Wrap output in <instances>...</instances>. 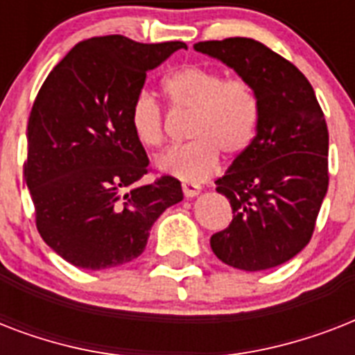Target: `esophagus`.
<instances>
[{"instance_id":"1","label":"esophagus","mask_w":355,"mask_h":355,"mask_svg":"<svg viewBox=\"0 0 355 355\" xmlns=\"http://www.w3.org/2000/svg\"><path fill=\"white\" fill-rule=\"evenodd\" d=\"M182 191L186 197H197L200 193V186L195 182H182Z\"/></svg>"}]
</instances>
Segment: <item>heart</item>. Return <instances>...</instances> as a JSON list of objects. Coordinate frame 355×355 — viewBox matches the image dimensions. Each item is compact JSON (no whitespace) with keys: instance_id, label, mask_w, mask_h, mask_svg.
Here are the masks:
<instances>
[{"instance_id":"1","label":"heart","mask_w":355,"mask_h":355,"mask_svg":"<svg viewBox=\"0 0 355 355\" xmlns=\"http://www.w3.org/2000/svg\"><path fill=\"white\" fill-rule=\"evenodd\" d=\"M173 112H191L186 136L191 141L169 149L156 160L160 171L184 182H199L216 171L219 153L239 156L252 144L258 125V97L241 77H228L202 64H186L162 80ZM128 121L145 149L166 141V116L147 92L130 105Z\"/></svg>"}]
</instances>
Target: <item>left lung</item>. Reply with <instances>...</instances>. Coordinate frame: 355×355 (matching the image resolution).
Instances as JSON below:
<instances>
[{"instance_id":"8db88e82","label":"left lung","mask_w":355,"mask_h":355,"mask_svg":"<svg viewBox=\"0 0 355 355\" xmlns=\"http://www.w3.org/2000/svg\"><path fill=\"white\" fill-rule=\"evenodd\" d=\"M234 68L258 97V125L248 149L217 178L232 223L211 236L223 263L265 270L297 256L313 236L328 191V125L300 69L252 38L195 44Z\"/></svg>"}]
</instances>
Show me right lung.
<instances>
[{
    "instance_id": "add662e5",
    "label": "right lung",
    "mask_w": 355,
    "mask_h": 355,
    "mask_svg": "<svg viewBox=\"0 0 355 355\" xmlns=\"http://www.w3.org/2000/svg\"><path fill=\"white\" fill-rule=\"evenodd\" d=\"M186 47L127 36L79 42L51 69L31 108L24 177L36 228L80 269H110L145 250L162 211L182 200L177 178L149 173L128 112L147 71Z\"/></svg>"
}]
</instances>
